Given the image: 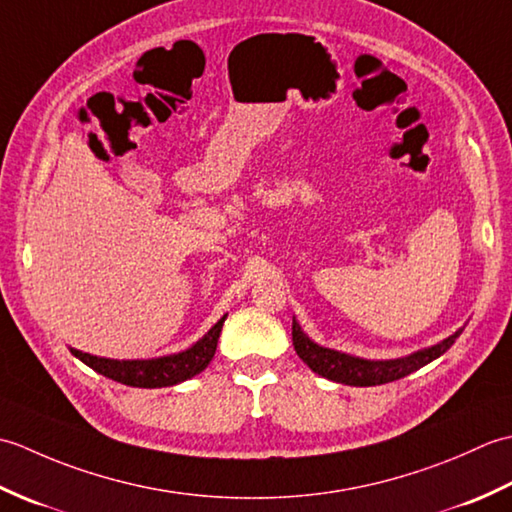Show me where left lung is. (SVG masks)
<instances>
[{"instance_id":"obj_1","label":"left lung","mask_w":512,"mask_h":512,"mask_svg":"<svg viewBox=\"0 0 512 512\" xmlns=\"http://www.w3.org/2000/svg\"><path fill=\"white\" fill-rule=\"evenodd\" d=\"M460 334L462 330H458L438 345L427 347V350H420L405 358H396V361H365V358H354V356L334 352V350H328V347L312 343L308 336L301 332L299 323L292 319V345H295L301 361L319 376L330 378L334 383H343L352 387L385 385V383H391V380L405 378L411 372H416V369L436 361L438 356H442L449 350Z\"/></svg>"}]
</instances>
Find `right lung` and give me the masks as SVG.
Returning <instances> with one entry per match:
<instances>
[{"instance_id": "obj_1", "label": "right lung", "mask_w": 512, "mask_h": 512, "mask_svg": "<svg viewBox=\"0 0 512 512\" xmlns=\"http://www.w3.org/2000/svg\"><path fill=\"white\" fill-rule=\"evenodd\" d=\"M224 319L226 314L213 325L209 334H204V339H200L193 347H189V350L173 356L151 358V361H112V358H99L79 350H70V352L79 358V361L92 367L94 372L112 378L116 383H123L129 387H145V389L171 387L195 374H200L202 369L211 363Z\"/></svg>"}]
</instances>
